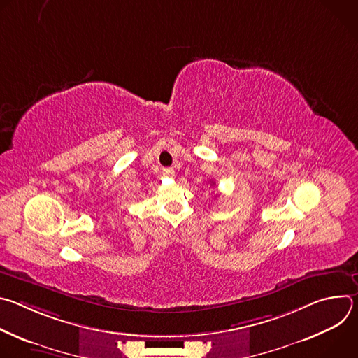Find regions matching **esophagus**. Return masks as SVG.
Here are the masks:
<instances>
[{
  "instance_id": "esophagus-1",
  "label": "esophagus",
  "mask_w": 358,
  "mask_h": 358,
  "mask_svg": "<svg viewBox=\"0 0 358 358\" xmlns=\"http://www.w3.org/2000/svg\"><path fill=\"white\" fill-rule=\"evenodd\" d=\"M174 174H176V171H174V169H171V167L163 170V176H166V177H174Z\"/></svg>"
}]
</instances>
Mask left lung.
I'll list each match as a JSON object with an SVG mask.
<instances>
[{"label":"left lung","mask_w":358,"mask_h":358,"mask_svg":"<svg viewBox=\"0 0 358 358\" xmlns=\"http://www.w3.org/2000/svg\"><path fill=\"white\" fill-rule=\"evenodd\" d=\"M213 184H214V182H213Z\"/></svg>","instance_id":"obj_1"}]
</instances>
